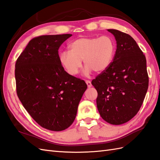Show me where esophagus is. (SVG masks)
Masks as SVG:
<instances>
[{
	"label": "esophagus",
	"instance_id": "obj_1",
	"mask_svg": "<svg viewBox=\"0 0 160 160\" xmlns=\"http://www.w3.org/2000/svg\"><path fill=\"white\" fill-rule=\"evenodd\" d=\"M86 84H87L88 88H90V87H92V84H91V82H90L89 80H86Z\"/></svg>",
	"mask_w": 160,
	"mask_h": 160
}]
</instances>
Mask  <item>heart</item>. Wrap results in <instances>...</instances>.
<instances>
[{
	"label": "heart",
	"instance_id": "heart-1",
	"mask_svg": "<svg viewBox=\"0 0 160 160\" xmlns=\"http://www.w3.org/2000/svg\"><path fill=\"white\" fill-rule=\"evenodd\" d=\"M70 51L60 53L59 61L67 72L76 76L82 67V60L86 66L84 73H103L113 61L115 44L109 36L98 37L83 36L73 40L69 45Z\"/></svg>",
	"mask_w": 160,
	"mask_h": 160
}]
</instances>
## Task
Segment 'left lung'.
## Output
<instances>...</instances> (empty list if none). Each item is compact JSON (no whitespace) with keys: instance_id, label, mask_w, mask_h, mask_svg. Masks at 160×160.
<instances>
[{"instance_id":"obj_1","label":"left lung","mask_w":160,"mask_h":160,"mask_svg":"<svg viewBox=\"0 0 160 160\" xmlns=\"http://www.w3.org/2000/svg\"><path fill=\"white\" fill-rule=\"evenodd\" d=\"M117 49L108 69L91 82L98 91L97 107L102 118L114 125L126 123L140 110L148 87L147 60L132 37L116 29Z\"/></svg>"}]
</instances>
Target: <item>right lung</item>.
Returning <instances> with one entry per match:
<instances>
[{
  "label": "right lung",
  "mask_w": 160,
  "mask_h": 160,
  "mask_svg": "<svg viewBox=\"0 0 160 160\" xmlns=\"http://www.w3.org/2000/svg\"><path fill=\"white\" fill-rule=\"evenodd\" d=\"M71 34L32 39L15 65L16 93L23 107L42 127L60 131L69 127L87 85L64 71L58 49Z\"/></svg>",
  "instance_id": "obj_1"
}]
</instances>
